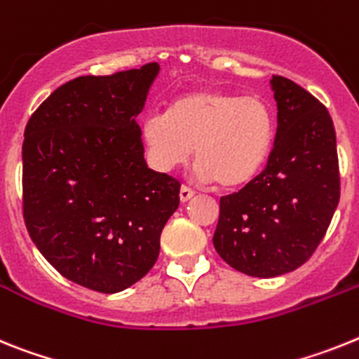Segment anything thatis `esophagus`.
Segmentation results:
<instances>
[{"label":"esophagus","instance_id":"obj_1","mask_svg":"<svg viewBox=\"0 0 359 359\" xmlns=\"http://www.w3.org/2000/svg\"><path fill=\"white\" fill-rule=\"evenodd\" d=\"M193 195H195V193L191 191V189L189 188H186V186H182V188H180V191H179V198H180V202H188L189 198L193 197Z\"/></svg>","mask_w":359,"mask_h":359}]
</instances>
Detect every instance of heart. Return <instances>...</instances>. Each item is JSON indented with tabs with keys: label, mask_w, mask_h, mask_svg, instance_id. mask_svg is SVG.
<instances>
[{
	"label": "heart",
	"mask_w": 359,
	"mask_h": 359,
	"mask_svg": "<svg viewBox=\"0 0 359 359\" xmlns=\"http://www.w3.org/2000/svg\"><path fill=\"white\" fill-rule=\"evenodd\" d=\"M273 115L255 95L201 88L186 92L168 106L166 115L151 111L141 123L149 164L171 173L195 155V177L240 188L264 166L273 144Z\"/></svg>",
	"instance_id": "1"
}]
</instances>
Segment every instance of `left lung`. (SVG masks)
Listing matches in <instances>:
<instances>
[{
    "instance_id": "left-lung-1",
    "label": "left lung",
    "mask_w": 359,
    "mask_h": 359,
    "mask_svg": "<svg viewBox=\"0 0 359 359\" xmlns=\"http://www.w3.org/2000/svg\"><path fill=\"white\" fill-rule=\"evenodd\" d=\"M276 137L266 170L220 198L213 245L240 273L273 278L300 267L322 242L339 201L336 132L325 106L273 76Z\"/></svg>"
}]
</instances>
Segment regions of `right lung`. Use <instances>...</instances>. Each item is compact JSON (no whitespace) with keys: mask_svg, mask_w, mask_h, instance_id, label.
<instances>
[{"mask_svg":"<svg viewBox=\"0 0 359 359\" xmlns=\"http://www.w3.org/2000/svg\"><path fill=\"white\" fill-rule=\"evenodd\" d=\"M161 67L83 76L59 86L25 128L23 215L65 278L114 294L157 262L179 180L149 170L137 115Z\"/></svg>","mask_w":359,"mask_h":359,"instance_id":"1","label":"right lung"}]
</instances>
